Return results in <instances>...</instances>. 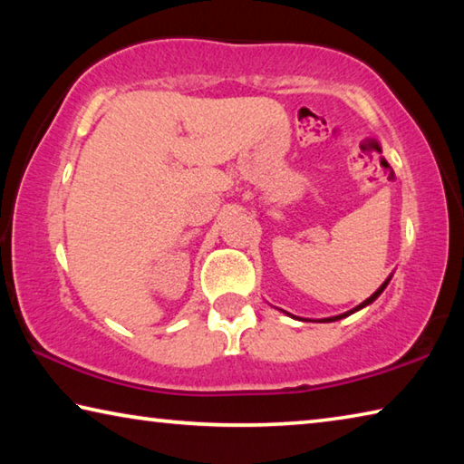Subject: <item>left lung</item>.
Wrapping results in <instances>:
<instances>
[{
	"mask_svg": "<svg viewBox=\"0 0 464 464\" xmlns=\"http://www.w3.org/2000/svg\"><path fill=\"white\" fill-rule=\"evenodd\" d=\"M389 280H391V276H389L387 280H384V282H382V285L379 286V290H376V293H374L372 296H368L364 303H360V304H358V307H354V309H352V311H348V313H342V315H335V317H327V319H321V321H324V324H327V321H337V319H343V317H348V315H352V313H356V311H360V309H364V307H366V304H371L372 301H376V298H379V295L382 293V290H384V288H387V285H389ZM288 315H290V313H288Z\"/></svg>",
	"mask_w": 464,
	"mask_h": 464,
	"instance_id": "obj_1",
	"label": "left lung"
}]
</instances>
